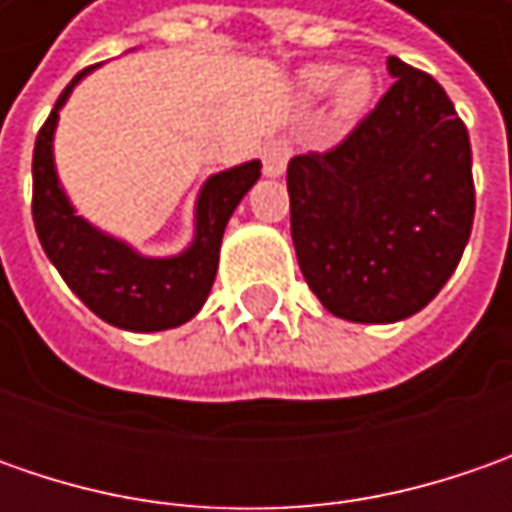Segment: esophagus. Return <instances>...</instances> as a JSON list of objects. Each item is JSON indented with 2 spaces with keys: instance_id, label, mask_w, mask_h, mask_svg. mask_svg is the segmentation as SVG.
Instances as JSON below:
<instances>
[{
  "instance_id": "1",
  "label": "esophagus",
  "mask_w": 512,
  "mask_h": 512,
  "mask_svg": "<svg viewBox=\"0 0 512 512\" xmlns=\"http://www.w3.org/2000/svg\"><path fill=\"white\" fill-rule=\"evenodd\" d=\"M287 159H290V145H287L285 139H270V142H265V148H262L265 176H270V179L282 176L287 168Z\"/></svg>"
}]
</instances>
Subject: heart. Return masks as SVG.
Listing matches in <instances>:
<instances>
[{
	"mask_svg": "<svg viewBox=\"0 0 512 512\" xmlns=\"http://www.w3.org/2000/svg\"><path fill=\"white\" fill-rule=\"evenodd\" d=\"M330 87V116L336 122H353L373 99V73L367 68L339 73V65H310L296 76V88L307 99L322 96Z\"/></svg>",
	"mask_w": 512,
	"mask_h": 512,
	"instance_id": "b5f03b06",
	"label": "heart"
}]
</instances>
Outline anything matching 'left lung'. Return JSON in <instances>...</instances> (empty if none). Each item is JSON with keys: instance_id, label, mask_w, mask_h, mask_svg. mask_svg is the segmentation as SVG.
Here are the masks:
<instances>
[{"instance_id": "left-lung-1", "label": "left lung", "mask_w": 512, "mask_h": 512, "mask_svg": "<svg viewBox=\"0 0 512 512\" xmlns=\"http://www.w3.org/2000/svg\"><path fill=\"white\" fill-rule=\"evenodd\" d=\"M387 73L396 82L339 148L287 165L302 276L333 316L359 325L430 305L476 213L470 136L453 102L396 56Z\"/></svg>"}]
</instances>
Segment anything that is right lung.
<instances>
[{"mask_svg": "<svg viewBox=\"0 0 512 512\" xmlns=\"http://www.w3.org/2000/svg\"><path fill=\"white\" fill-rule=\"evenodd\" d=\"M82 70L62 90L33 148V225L59 276L85 305L113 327L156 333L190 322L216 279L219 247L233 210L262 176V162L250 159L207 179L193 207V239L176 256H145L110 236L70 205L53 159L59 110L88 76Z\"/></svg>", "mask_w": 512, "mask_h": 512, "instance_id": "add662e5", "label": "right lung"}]
</instances>
